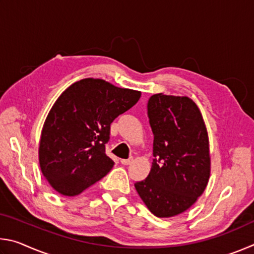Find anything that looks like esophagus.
Listing matches in <instances>:
<instances>
[{
  "mask_svg": "<svg viewBox=\"0 0 254 254\" xmlns=\"http://www.w3.org/2000/svg\"><path fill=\"white\" fill-rule=\"evenodd\" d=\"M132 161H133L132 158H130V159H121V163L124 166L130 165V163H132Z\"/></svg>",
  "mask_w": 254,
  "mask_h": 254,
  "instance_id": "obj_1",
  "label": "esophagus"
}]
</instances>
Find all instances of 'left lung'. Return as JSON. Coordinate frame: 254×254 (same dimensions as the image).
Instances as JSON below:
<instances>
[{
    "label": "left lung",
    "mask_w": 254,
    "mask_h": 254,
    "mask_svg": "<svg viewBox=\"0 0 254 254\" xmlns=\"http://www.w3.org/2000/svg\"><path fill=\"white\" fill-rule=\"evenodd\" d=\"M153 162L134 184L157 217H173L196 203L210 175L208 134L198 106L187 96L154 94L148 102Z\"/></svg>",
    "instance_id": "obj_1"
}]
</instances>
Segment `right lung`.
Segmentation results:
<instances>
[{"instance_id": "right-lung-1", "label": "right lung", "mask_w": 254, "mask_h": 254, "mask_svg": "<svg viewBox=\"0 0 254 254\" xmlns=\"http://www.w3.org/2000/svg\"><path fill=\"white\" fill-rule=\"evenodd\" d=\"M140 96L139 91L98 78L78 80L62 93L39 142L40 168L56 191L79 195L113 168L114 161L105 153L111 123Z\"/></svg>"}]
</instances>
